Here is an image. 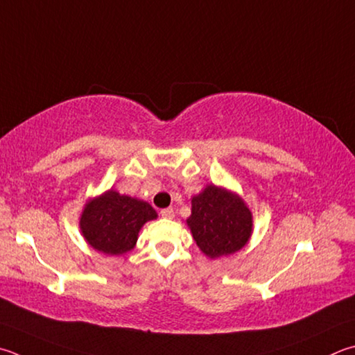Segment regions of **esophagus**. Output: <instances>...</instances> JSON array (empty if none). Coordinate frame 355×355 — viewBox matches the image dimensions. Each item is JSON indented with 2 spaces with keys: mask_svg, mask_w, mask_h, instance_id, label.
Masks as SVG:
<instances>
[{
  "mask_svg": "<svg viewBox=\"0 0 355 355\" xmlns=\"http://www.w3.org/2000/svg\"><path fill=\"white\" fill-rule=\"evenodd\" d=\"M161 217H164V218H173L175 217V212H173V209L172 208H166V209H161Z\"/></svg>",
  "mask_w": 355,
  "mask_h": 355,
  "instance_id": "obj_1",
  "label": "esophagus"
}]
</instances>
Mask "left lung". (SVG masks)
<instances>
[{"mask_svg": "<svg viewBox=\"0 0 355 355\" xmlns=\"http://www.w3.org/2000/svg\"><path fill=\"white\" fill-rule=\"evenodd\" d=\"M191 203L186 223L198 248L211 259L233 254L248 243L253 233V216L234 192L208 184L192 197Z\"/></svg>", "mask_w": 355, "mask_h": 355, "instance_id": "obj_1", "label": "left lung"}]
</instances>
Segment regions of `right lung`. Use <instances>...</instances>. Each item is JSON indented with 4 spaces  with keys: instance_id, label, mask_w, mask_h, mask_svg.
Returning a JSON list of instances; mask_svg holds the SVG:
<instances>
[{
    "instance_id": "add662e5",
    "label": "right lung",
    "mask_w": 355,
    "mask_h": 355,
    "mask_svg": "<svg viewBox=\"0 0 355 355\" xmlns=\"http://www.w3.org/2000/svg\"><path fill=\"white\" fill-rule=\"evenodd\" d=\"M157 217V211L147 202L110 189L89 200L79 225L82 236L94 250L119 256L135 248L139 230Z\"/></svg>"
}]
</instances>
